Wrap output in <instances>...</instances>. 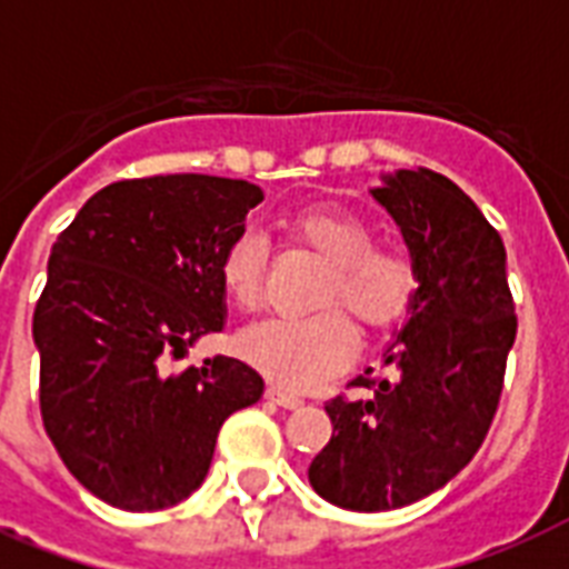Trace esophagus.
Listing matches in <instances>:
<instances>
[{
  "label": "esophagus",
  "instance_id": "obj_1",
  "mask_svg": "<svg viewBox=\"0 0 569 569\" xmlns=\"http://www.w3.org/2000/svg\"><path fill=\"white\" fill-rule=\"evenodd\" d=\"M266 398H268V401H274V405L286 407V410H295V407L303 405L301 396H295V392H286V389H280V387H268Z\"/></svg>",
  "mask_w": 569,
  "mask_h": 569
}]
</instances>
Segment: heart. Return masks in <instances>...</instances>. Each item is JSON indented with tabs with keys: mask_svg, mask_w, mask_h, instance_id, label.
<instances>
[{
	"mask_svg": "<svg viewBox=\"0 0 569 569\" xmlns=\"http://www.w3.org/2000/svg\"><path fill=\"white\" fill-rule=\"evenodd\" d=\"M292 236L328 262L321 280V310L307 319H266L239 333V355L259 372L289 389H307L339 372L355 357L357 333L383 330L407 312L416 292V262L401 244H372V227L339 206H316L292 221ZM266 239L239 232L221 259V283L241 310H257L266 292ZM339 309L343 311L338 312Z\"/></svg>",
	"mask_w": 569,
	"mask_h": 569,
	"instance_id": "1",
	"label": "heart"
}]
</instances>
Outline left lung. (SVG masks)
<instances>
[{
    "mask_svg": "<svg viewBox=\"0 0 569 569\" xmlns=\"http://www.w3.org/2000/svg\"><path fill=\"white\" fill-rule=\"evenodd\" d=\"M369 194L416 262L389 375L325 405L333 437L310 463L312 490L346 511H392L449 485L485 442L517 337L505 244L472 200L433 171L383 173ZM372 375V369H366Z\"/></svg>",
    "mask_w": 569,
    "mask_h": 569,
    "instance_id": "obj_1",
    "label": "left lung"
}]
</instances>
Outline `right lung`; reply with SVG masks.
<instances>
[{
	"label": "right lung",
	"instance_id": "obj_1",
	"mask_svg": "<svg viewBox=\"0 0 569 569\" xmlns=\"http://www.w3.org/2000/svg\"><path fill=\"white\" fill-rule=\"evenodd\" d=\"M262 189L206 173L111 182L52 244L31 321L40 413L64 467L120 511H162L203 485L223 419L262 398L232 357L168 375L221 333V259Z\"/></svg>",
	"mask_w": 569,
	"mask_h": 569
}]
</instances>
